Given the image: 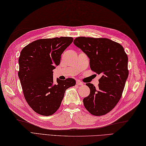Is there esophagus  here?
I'll use <instances>...</instances> for the list:
<instances>
[{"mask_svg":"<svg viewBox=\"0 0 146 146\" xmlns=\"http://www.w3.org/2000/svg\"><path fill=\"white\" fill-rule=\"evenodd\" d=\"M76 84L77 85H82L84 84L83 82H80V81H77Z\"/></svg>","mask_w":146,"mask_h":146,"instance_id":"34e87169","label":"esophagus"}]
</instances>
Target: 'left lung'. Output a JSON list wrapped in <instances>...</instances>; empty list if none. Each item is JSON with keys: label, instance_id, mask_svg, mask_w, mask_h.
Segmentation results:
<instances>
[{"label": "left lung", "instance_id": "1", "mask_svg": "<svg viewBox=\"0 0 146 146\" xmlns=\"http://www.w3.org/2000/svg\"><path fill=\"white\" fill-rule=\"evenodd\" d=\"M74 43L90 59L91 70L102 75L98 87L86 84L90 92L83 100L85 108L93 115H104L121 97L129 74L128 58L121 45L108 38L81 36Z\"/></svg>", "mask_w": 146, "mask_h": 146}]
</instances>
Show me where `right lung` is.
I'll list each match as a JSON object with an SVG mask.
<instances>
[{"label": "right lung", "instance_id": "right-lung-1", "mask_svg": "<svg viewBox=\"0 0 146 146\" xmlns=\"http://www.w3.org/2000/svg\"><path fill=\"white\" fill-rule=\"evenodd\" d=\"M72 37L40 39L27 45L20 52L19 77L25 98L34 111L52 115L61 104L67 88L76 80H53L52 70L61 61V54L72 43Z\"/></svg>", "mask_w": 146, "mask_h": 146}]
</instances>
